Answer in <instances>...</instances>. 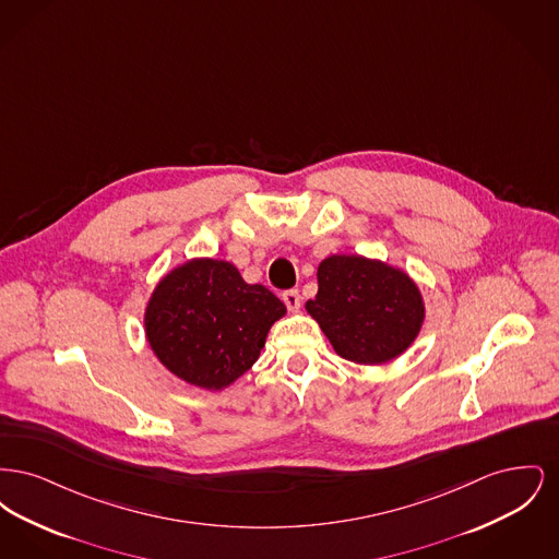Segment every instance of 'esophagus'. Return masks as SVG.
Instances as JSON below:
<instances>
[{"label": "esophagus", "instance_id": "1", "mask_svg": "<svg viewBox=\"0 0 559 559\" xmlns=\"http://www.w3.org/2000/svg\"><path fill=\"white\" fill-rule=\"evenodd\" d=\"M299 292L297 289H289V292L283 293V301H285V306L289 308V310H297L299 308Z\"/></svg>", "mask_w": 559, "mask_h": 559}]
</instances>
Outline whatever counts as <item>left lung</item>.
<instances>
[{
    "label": "left lung",
    "mask_w": 559,
    "mask_h": 559,
    "mask_svg": "<svg viewBox=\"0 0 559 559\" xmlns=\"http://www.w3.org/2000/svg\"><path fill=\"white\" fill-rule=\"evenodd\" d=\"M319 293L306 304L333 349L358 365H383L411 346L426 319L415 281L400 267L362 255H329Z\"/></svg>",
    "instance_id": "obj_1"
}]
</instances>
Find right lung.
<instances>
[{
	"label": "right lung",
	"mask_w": 559,
	"mask_h": 559,
	"mask_svg": "<svg viewBox=\"0 0 559 559\" xmlns=\"http://www.w3.org/2000/svg\"><path fill=\"white\" fill-rule=\"evenodd\" d=\"M285 312L274 293L245 283L235 264L197 258L160 278L144 329L167 371L217 392L253 367L270 326Z\"/></svg>",
	"instance_id": "add662e5"
}]
</instances>
